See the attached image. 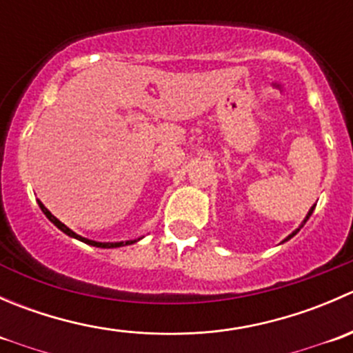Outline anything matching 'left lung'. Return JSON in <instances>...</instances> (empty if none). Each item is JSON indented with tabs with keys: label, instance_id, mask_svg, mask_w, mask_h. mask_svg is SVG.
Returning a JSON list of instances; mask_svg holds the SVG:
<instances>
[{
	"label": "left lung",
	"instance_id": "1",
	"mask_svg": "<svg viewBox=\"0 0 353 353\" xmlns=\"http://www.w3.org/2000/svg\"><path fill=\"white\" fill-rule=\"evenodd\" d=\"M314 208H316V205H312V206H311V210H309V212H307V215H305V219H304V220H302V223H301V225H299V229H295V230H294V232H292V234H290V236H287V239H283V241H282V243H285V241H288V239H292V237H294V236H295V234H297V232H299V230H301V229H302V227H304V223H305V222H307V220H309V216H311V215H312V212H314Z\"/></svg>",
	"mask_w": 353,
	"mask_h": 353
}]
</instances>
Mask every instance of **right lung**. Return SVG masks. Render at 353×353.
<instances>
[{"label": "right lung", "instance_id": "right-lung-1", "mask_svg": "<svg viewBox=\"0 0 353 353\" xmlns=\"http://www.w3.org/2000/svg\"><path fill=\"white\" fill-rule=\"evenodd\" d=\"M37 203H39V206H41L42 213H44V215L48 216V219L51 220V222L54 223V225L58 227V229L61 230V232H65L66 236L73 237V239H78V241H81V243H85V244H88V245H95V248H104V249H110V248H121V245H130V244H134V243H137V241H140V239H134V241H121V243H97V241H90V239H87V237H81V236H78V234H77V232H73V230H71V229H68V227L65 225V223H63V222H59V220L56 219V216L52 215V213L49 212V210L46 208V206L42 205L41 201H39V199H37Z\"/></svg>", "mask_w": 353, "mask_h": 353}]
</instances>
